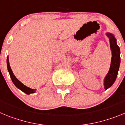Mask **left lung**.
I'll list each match as a JSON object with an SVG mask.
<instances>
[{"mask_svg": "<svg viewBox=\"0 0 125 125\" xmlns=\"http://www.w3.org/2000/svg\"><path fill=\"white\" fill-rule=\"evenodd\" d=\"M106 35L109 38L112 55L110 69L104 79V88L106 90L113 84L118 76L120 65V49L114 35L110 32H106Z\"/></svg>", "mask_w": 125, "mask_h": 125, "instance_id": "8db88e82", "label": "left lung"}]
</instances>
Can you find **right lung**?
Wrapping results in <instances>:
<instances>
[{
  "instance_id": "add662e5",
  "label": "right lung",
  "mask_w": 125,
  "mask_h": 125,
  "mask_svg": "<svg viewBox=\"0 0 125 125\" xmlns=\"http://www.w3.org/2000/svg\"><path fill=\"white\" fill-rule=\"evenodd\" d=\"M7 69H8L9 73L10 76L12 81V83L14 84V85H15V86L17 87L18 89H19L20 90H21L22 91L25 93V94H30L36 93V89H31V88H29V87L25 86L24 84L22 83L21 82L19 79H17V78H16V77L14 76L12 71L11 69L10 66L9 60L8 56H7Z\"/></svg>"
}]
</instances>
